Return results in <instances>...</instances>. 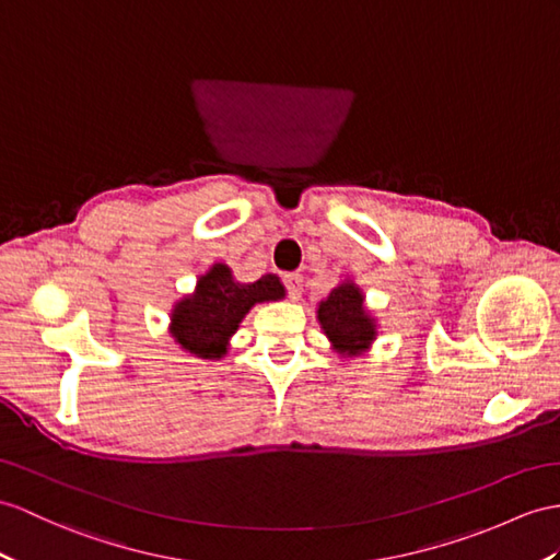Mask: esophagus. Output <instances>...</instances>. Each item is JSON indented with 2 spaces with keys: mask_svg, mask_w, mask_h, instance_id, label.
I'll use <instances>...</instances> for the list:
<instances>
[{
  "mask_svg": "<svg viewBox=\"0 0 560 560\" xmlns=\"http://www.w3.org/2000/svg\"><path fill=\"white\" fill-rule=\"evenodd\" d=\"M282 282H284V288H288L292 299L302 296V290H304V276H302V272H284Z\"/></svg>",
  "mask_w": 560,
  "mask_h": 560,
  "instance_id": "1",
  "label": "esophagus"
}]
</instances>
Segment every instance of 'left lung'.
Here are the masks:
<instances>
[{
	"mask_svg": "<svg viewBox=\"0 0 560 560\" xmlns=\"http://www.w3.org/2000/svg\"><path fill=\"white\" fill-rule=\"evenodd\" d=\"M318 320L332 347L345 357H357L375 339V318L365 313L363 292L342 282L318 306Z\"/></svg>",
	"mask_w": 560,
	"mask_h": 560,
	"instance_id": "left-lung-1",
	"label": "left lung"
}]
</instances>
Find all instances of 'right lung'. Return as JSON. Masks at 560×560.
Wrapping results in <instances>:
<instances>
[{"label": "right lung", "instance_id": "obj_1", "mask_svg": "<svg viewBox=\"0 0 560 560\" xmlns=\"http://www.w3.org/2000/svg\"><path fill=\"white\" fill-rule=\"evenodd\" d=\"M284 296L282 282L276 276H264L256 282H235L233 270L215 264L197 282L195 294L175 304L171 316V335L185 351L197 359H221L228 351V339L237 332L242 318L254 304L276 302Z\"/></svg>", "mask_w": 560, "mask_h": 560}]
</instances>
